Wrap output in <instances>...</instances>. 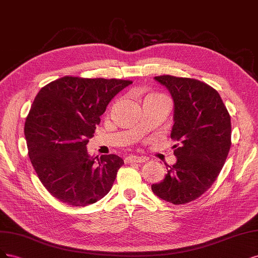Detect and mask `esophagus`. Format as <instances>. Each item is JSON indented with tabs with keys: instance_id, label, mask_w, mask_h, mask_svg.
Listing matches in <instances>:
<instances>
[{
	"instance_id": "esophagus-1",
	"label": "esophagus",
	"mask_w": 258,
	"mask_h": 258,
	"mask_svg": "<svg viewBox=\"0 0 258 258\" xmlns=\"http://www.w3.org/2000/svg\"><path fill=\"white\" fill-rule=\"evenodd\" d=\"M125 162L128 164L133 163H146L147 159L143 156H137V155H130L125 159Z\"/></svg>"
}]
</instances>
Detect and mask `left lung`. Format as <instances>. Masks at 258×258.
I'll return each mask as SVG.
<instances>
[{
    "label": "left lung",
    "mask_w": 258,
    "mask_h": 258,
    "mask_svg": "<svg viewBox=\"0 0 258 258\" xmlns=\"http://www.w3.org/2000/svg\"><path fill=\"white\" fill-rule=\"evenodd\" d=\"M173 99L170 137L177 163L166 166L167 173L152 192L165 202L183 205L201 197L217 180L230 149V115L220 94L193 78L170 75L154 77Z\"/></svg>",
    "instance_id": "1"
}]
</instances>
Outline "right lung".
Masks as SVG:
<instances>
[{
  "mask_svg": "<svg viewBox=\"0 0 258 258\" xmlns=\"http://www.w3.org/2000/svg\"><path fill=\"white\" fill-rule=\"evenodd\" d=\"M132 82L65 76L37 93L24 136L40 182L60 202L85 207L111 189L123 160L115 154L90 156L87 145L107 105Z\"/></svg>",
  "mask_w": 258,
  "mask_h": 258,
  "instance_id": "obj_1",
  "label": "right lung"
}]
</instances>
